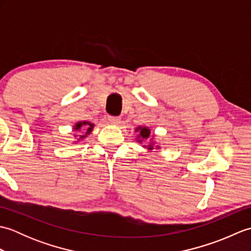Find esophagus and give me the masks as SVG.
<instances>
[{
    "mask_svg": "<svg viewBox=\"0 0 251 251\" xmlns=\"http://www.w3.org/2000/svg\"><path fill=\"white\" fill-rule=\"evenodd\" d=\"M108 120L112 123V124H119L120 121H121V117H120V116L109 115V116H108Z\"/></svg>",
    "mask_w": 251,
    "mask_h": 251,
    "instance_id": "34e87169",
    "label": "esophagus"
}]
</instances>
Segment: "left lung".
<instances>
[{
    "instance_id": "obj_1",
    "label": "left lung",
    "mask_w": 251,
    "mask_h": 251,
    "mask_svg": "<svg viewBox=\"0 0 251 251\" xmlns=\"http://www.w3.org/2000/svg\"><path fill=\"white\" fill-rule=\"evenodd\" d=\"M138 129H140V137H142L143 139H147V138H149V136H150V129L147 128V127H142V128L140 127V128ZM149 149H151L152 150V147L150 146Z\"/></svg>"
}]
</instances>
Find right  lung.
<instances>
[{
    "label": "right lung",
    "mask_w": 251,
    "mask_h": 251,
    "mask_svg": "<svg viewBox=\"0 0 251 251\" xmlns=\"http://www.w3.org/2000/svg\"><path fill=\"white\" fill-rule=\"evenodd\" d=\"M83 125H85L86 126V128H87V131H86V135H88L90 131L93 130V127H94V124H90V123H88V122H79V123H77V124L75 125V127H74V129H76V130H79L81 129V127L83 126ZM85 136H82L81 138H84Z\"/></svg>",
    "instance_id": "add662e5"
}]
</instances>
